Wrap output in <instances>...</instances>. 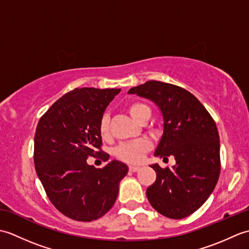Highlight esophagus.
Segmentation results:
<instances>
[{
    "instance_id": "1",
    "label": "esophagus",
    "mask_w": 249,
    "mask_h": 249,
    "mask_svg": "<svg viewBox=\"0 0 249 249\" xmlns=\"http://www.w3.org/2000/svg\"><path fill=\"white\" fill-rule=\"evenodd\" d=\"M140 169L139 166H129V171L131 172H137Z\"/></svg>"
}]
</instances>
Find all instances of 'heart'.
<instances>
[{
	"instance_id": "1",
	"label": "heart",
	"mask_w": 249,
	"mask_h": 249,
	"mask_svg": "<svg viewBox=\"0 0 249 249\" xmlns=\"http://www.w3.org/2000/svg\"><path fill=\"white\" fill-rule=\"evenodd\" d=\"M127 111L131 118L138 122V123H140V122L143 121L144 119H150L151 116L150 107L143 103L136 102L130 104L127 107ZM109 122L110 119L108 113H104L99 120V134L104 139H107L110 136ZM151 142L147 139H138L125 142V143H122L116 147L115 156L118 157L119 160L125 162L136 163L142 160V158H143L145 153L151 150Z\"/></svg>"
}]
</instances>
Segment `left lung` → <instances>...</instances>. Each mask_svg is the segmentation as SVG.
Segmentation results:
<instances>
[{"label": "left lung", "instance_id": "obj_1", "mask_svg": "<svg viewBox=\"0 0 249 249\" xmlns=\"http://www.w3.org/2000/svg\"><path fill=\"white\" fill-rule=\"evenodd\" d=\"M154 102L163 119V133L155 156H174L176 165H152L156 181L146 189L149 202L168 218L181 219L196 212L217 184L220 173L219 135L212 116L194 95L183 88L147 81L131 88Z\"/></svg>", "mask_w": 249, "mask_h": 249}]
</instances>
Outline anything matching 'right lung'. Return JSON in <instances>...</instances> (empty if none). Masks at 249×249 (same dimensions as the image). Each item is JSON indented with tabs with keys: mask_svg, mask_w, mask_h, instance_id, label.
I'll return each mask as SVG.
<instances>
[{
	"mask_svg": "<svg viewBox=\"0 0 249 249\" xmlns=\"http://www.w3.org/2000/svg\"><path fill=\"white\" fill-rule=\"evenodd\" d=\"M121 89H75L41 116L34 137V163L51 203L67 217L92 221L112 208L128 167L119 160L104 168L89 156L108 160L102 150L99 120Z\"/></svg>",
	"mask_w": 249,
	"mask_h": 249,
	"instance_id": "add662e5",
	"label": "right lung"
}]
</instances>
